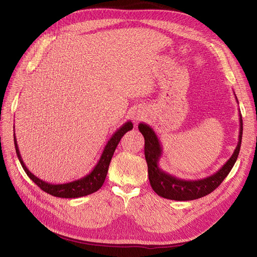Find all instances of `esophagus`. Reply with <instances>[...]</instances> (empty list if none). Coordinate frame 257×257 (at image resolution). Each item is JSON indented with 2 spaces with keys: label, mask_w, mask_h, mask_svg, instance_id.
I'll use <instances>...</instances> for the list:
<instances>
[{
  "label": "esophagus",
  "mask_w": 257,
  "mask_h": 257,
  "mask_svg": "<svg viewBox=\"0 0 257 257\" xmlns=\"http://www.w3.org/2000/svg\"><path fill=\"white\" fill-rule=\"evenodd\" d=\"M143 118V113L142 112H135L134 114H133V119L135 120V121H139Z\"/></svg>",
  "instance_id": "34e87169"
}]
</instances>
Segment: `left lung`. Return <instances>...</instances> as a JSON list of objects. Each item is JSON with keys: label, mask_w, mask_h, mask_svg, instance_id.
Wrapping results in <instances>:
<instances>
[{"label": "left lung", "mask_w": 257, "mask_h": 257, "mask_svg": "<svg viewBox=\"0 0 257 257\" xmlns=\"http://www.w3.org/2000/svg\"><path fill=\"white\" fill-rule=\"evenodd\" d=\"M236 100L238 102L237 97ZM239 141L231 157L216 173L197 180H184L164 172L159 165L163 149L157 134L148 124L144 122L139 123V132L145 138V158L148 165L149 181L153 191L161 197L180 201L198 199L213 192L227 177L237 161L243 131L241 113H239Z\"/></svg>", "instance_id": "left-lung-1"}]
</instances>
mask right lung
<instances>
[{
    "label": "right lung",
    "instance_id": "add662e5",
    "mask_svg": "<svg viewBox=\"0 0 257 257\" xmlns=\"http://www.w3.org/2000/svg\"><path fill=\"white\" fill-rule=\"evenodd\" d=\"M132 128H133V123L131 121H127L124 123L120 128H118L114 132L113 135L106 144L103 153L100 155V158L97 162V164L91 170L90 174L85 175L80 179H77V180H74L72 182L61 183V184H52L49 182H46L31 173L27 168L25 163H23V160L21 158V154L18 148L17 139L15 135H14V142H15V148H16V153L19 159L20 164L22 168L25 169L26 174L29 176L31 180H32L34 183H36V185L40 186L44 192L50 194L52 196L62 197V198H76V197L87 196L89 194L94 193L102 188L115 148L118 146L122 136L125 134L126 132L131 131Z\"/></svg>",
    "mask_w": 257,
    "mask_h": 257
}]
</instances>
